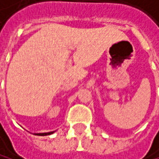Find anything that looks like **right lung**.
Returning <instances> with one entry per match:
<instances>
[{
  "label": "right lung",
  "instance_id": "1",
  "mask_svg": "<svg viewBox=\"0 0 159 159\" xmlns=\"http://www.w3.org/2000/svg\"><path fill=\"white\" fill-rule=\"evenodd\" d=\"M53 132H48V133H37L36 135H39V136H44V135H50Z\"/></svg>",
  "mask_w": 159,
  "mask_h": 159
}]
</instances>
